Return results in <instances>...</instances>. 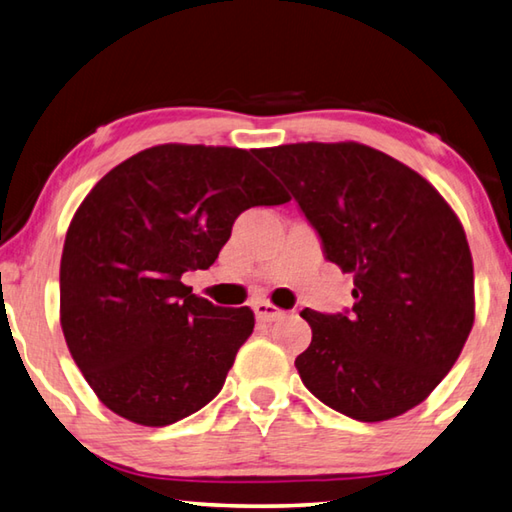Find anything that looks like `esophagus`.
<instances>
[{"instance_id": "34e87169", "label": "esophagus", "mask_w": 512, "mask_h": 512, "mask_svg": "<svg viewBox=\"0 0 512 512\" xmlns=\"http://www.w3.org/2000/svg\"><path fill=\"white\" fill-rule=\"evenodd\" d=\"M254 315L258 321H276L279 317H283V310L276 308L270 301H256Z\"/></svg>"}]
</instances>
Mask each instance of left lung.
I'll return each instance as SVG.
<instances>
[{
  "instance_id": "1",
  "label": "left lung",
  "mask_w": 512,
  "mask_h": 512,
  "mask_svg": "<svg viewBox=\"0 0 512 512\" xmlns=\"http://www.w3.org/2000/svg\"><path fill=\"white\" fill-rule=\"evenodd\" d=\"M256 157L355 283L351 312H301L312 328L294 360L303 384L362 423L414 409L450 373L474 324L461 220L425 177L364 143H288Z\"/></svg>"
}]
</instances>
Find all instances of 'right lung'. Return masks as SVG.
Returning a JSON list of instances; mask_svg holds the SVG:
<instances>
[{
	"mask_svg": "<svg viewBox=\"0 0 512 512\" xmlns=\"http://www.w3.org/2000/svg\"><path fill=\"white\" fill-rule=\"evenodd\" d=\"M290 195L249 150L164 143L114 166L71 218L60 261V326L98 400L166 427L218 396L254 312L182 283L209 270L251 206Z\"/></svg>",
	"mask_w": 512,
	"mask_h": 512,
	"instance_id": "add662e5",
	"label": "right lung"
}]
</instances>
